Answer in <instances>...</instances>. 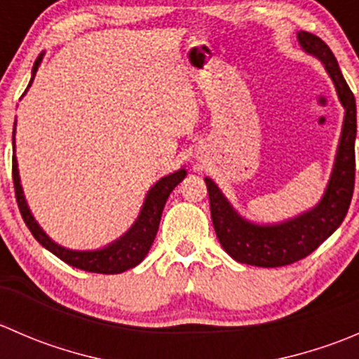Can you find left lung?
<instances>
[{
	"label": "left lung",
	"instance_id": "obj_1",
	"mask_svg": "<svg viewBox=\"0 0 359 359\" xmlns=\"http://www.w3.org/2000/svg\"><path fill=\"white\" fill-rule=\"evenodd\" d=\"M299 43L306 52L316 55L327 67L328 74L335 83L337 93L342 102L344 116L342 135H340L339 151L332 173L330 184L327 187L323 200L311 212L304 213L299 219L280 226H253L245 222L231 208L215 184L205 179L210 196V213H212L213 229L222 248L234 260L248 266L259 267H281L304 259L320 247L328 236L342 224L349 210L354 193V172H356V156H354V139H356V102L349 85L344 79L337 64L335 55L327 43L311 32H299Z\"/></svg>",
	"mask_w": 359,
	"mask_h": 359
}]
</instances>
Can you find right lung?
Masks as SVG:
<instances>
[{"instance_id":"1","label":"right lung","mask_w":359,"mask_h":359,"mask_svg":"<svg viewBox=\"0 0 359 359\" xmlns=\"http://www.w3.org/2000/svg\"><path fill=\"white\" fill-rule=\"evenodd\" d=\"M39 62H41V57L34 62L32 67V79H34L36 71H38ZM29 83V85H31ZM29 88V86H27ZM12 177H13V187H15V198L17 205H19L20 215H22L25 226L29 227V231L32 233V236L39 241L46 250L53 253V255L59 257L60 260L69 264L72 267H78L81 271H88V273H99V274H118L123 271H128L132 267H135L137 264L142 262L144 257L149 252L151 245H153L154 238H156L159 220H161L163 208H165V203L168 200L170 193L173 191V187L180 182V180L186 177V170H179V172L172 173L168 177H163L156 186L149 191L147 194L146 203H144V208L140 212L139 219L133 224L132 229L118 240L116 243H112L111 247L104 250H97V252H72V250H66L59 247L57 243H53L48 236L41 231V227L36 224V220L32 219L31 212H29L27 205H25L22 187H20L19 180V170H17V159L15 154L12 158Z\"/></svg>"}]
</instances>
